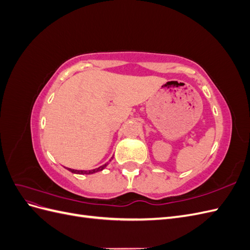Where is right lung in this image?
<instances>
[{
    "instance_id": "1",
    "label": "right lung",
    "mask_w": 250,
    "mask_h": 250,
    "mask_svg": "<svg viewBox=\"0 0 250 250\" xmlns=\"http://www.w3.org/2000/svg\"><path fill=\"white\" fill-rule=\"evenodd\" d=\"M108 165V163L107 164H105V165H103V166H101V167H99V168H97V169H94V170H89V171H82V170H74V169H70V168H67V170L69 171H71L72 173H76V174H93V173H96V172H99V171H102L105 167H106V166Z\"/></svg>"
}]
</instances>
